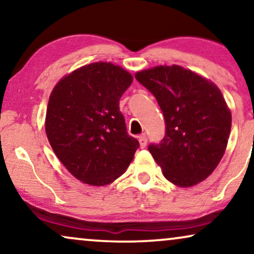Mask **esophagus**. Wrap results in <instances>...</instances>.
<instances>
[{
	"label": "esophagus",
	"mask_w": 254,
	"mask_h": 254,
	"mask_svg": "<svg viewBox=\"0 0 254 254\" xmlns=\"http://www.w3.org/2000/svg\"><path fill=\"white\" fill-rule=\"evenodd\" d=\"M147 141H148V138H147V136H145V134H142L138 136V142H140L141 148H145V145H147Z\"/></svg>",
	"instance_id": "34e87169"
}]
</instances>
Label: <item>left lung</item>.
Returning a JSON list of instances; mask_svg holds the SVG:
<instances>
[{"label":"left lung","mask_w":254,"mask_h":254,"mask_svg":"<svg viewBox=\"0 0 254 254\" xmlns=\"http://www.w3.org/2000/svg\"><path fill=\"white\" fill-rule=\"evenodd\" d=\"M135 78L157 100L165 135L149 144L163 176L190 187L211 175L223 157L231 129V113L214 83L180 65H158Z\"/></svg>","instance_id":"obj_1"}]
</instances>
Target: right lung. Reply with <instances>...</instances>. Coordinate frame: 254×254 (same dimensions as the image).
Returning <instances> with one entry per match:
<instances>
[{
  "instance_id": "obj_1",
  "label": "right lung",
  "mask_w": 254,
  "mask_h": 254,
  "mask_svg": "<svg viewBox=\"0 0 254 254\" xmlns=\"http://www.w3.org/2000/svg\"><path fill=\"white\" fill-rule=\"evenodd\" d=\"M133 77L119 65L96 62L55 85L45 129L51 147L75 178L92 186L114 182L140 147L127 133L119 100Z\"/></svg>"
}]
</instances>
